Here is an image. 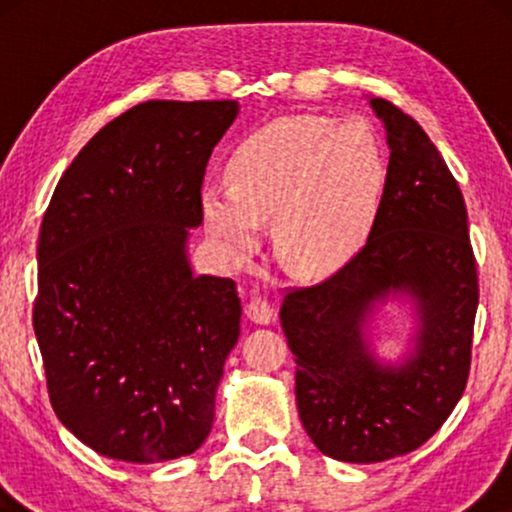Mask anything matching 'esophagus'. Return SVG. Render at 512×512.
I'll return each mask as SVG.
<instances>
[{"label": "esophagus", "mask_w": 512, "mask_h": 512, "mask_svg": "<svg viewBox=\"0 0 512 512\" xmlns=\"http://www.w3.org/2000/svg\"><path fill=\"white\" fill-rule=\"evenodd\" d=\"M244 312H247V319L254 321V324H270L277 314L275 307L265 298H251L247 307H244Z\"/></svg>", "instance_id": "1"}]
</instances>
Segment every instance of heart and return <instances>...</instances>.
<instances>
[{"mask_svg":"<svg viewBox=\"0 0 512 512\" xmlns=\"http://www.w3.org/2000/svg\"><path fill=\"white\" fill-rule=\"evenodd\" d=\"M228 188H202L207 230L233 254L272 219L293 270L326 272L366 242L387 186L382 142L366 118L286 116L249 135L226 163Z\"/></svg>","mask_w":512,"mask_h":512,"instance_id":"obj_1","label":"heart"}]
</instances>
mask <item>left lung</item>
<instances>
[{
	"label": "left lung",
	"instance_id": "8db88e82",
	"mask_svg": "<svg viewBox=\"0 0 512 512\" xmlns=\"http://www.w3.org/2000/svg\"><path fill=\"white\" fill-rule=\"evenodd\" d=\"M389 144L380 212L359 254L321 284L291 289L279 319L296 356V403L319 452L375 464L424 445L459 403L471 370L478 268L457 179L429 135L373 97ZM389 295H410L420 328L403 364L377 362L365 326Z\"/></svg>",
	"mask_w": 512,
	"mask_h": 512
}]
</instances>
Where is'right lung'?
<instances>
[{
	"label": "right lung",
	"instance_id": "add662e5",
	"mask_svg": "<svg viewBox=\"0 0 512 512\" xmlns=\"http://www.w3.org/2000/svg\"><path fill=\"white\" fill-rule=\"evenodd\" d=\"M235 100L142 102L104 125L55 186L39 233L34 335L55 415L109 459L186 457L214 422L240 338L233 279L193 275L209 153Z\"/></svg>",
	"mask_w": 512,
	"mask_h": 512
}]
</instances>
